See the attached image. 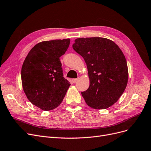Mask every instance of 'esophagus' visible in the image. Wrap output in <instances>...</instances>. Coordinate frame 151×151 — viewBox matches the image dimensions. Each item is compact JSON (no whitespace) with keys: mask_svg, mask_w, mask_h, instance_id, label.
I'll use <instances>...</instances> for the list:
<instances>
[{"mask_svg":"<svg viewBox=\"0 0 151 151\" xmlns=\"http://www.w3.org/2000/svg\"><path fill=\"white\" fill-rule=\"evenodd\" d=\"M78 80H79V78H75V79H73V83H76L78 81Z\"/></svg>","mask_w":151,"mask_h":151,"instance_id":"34e87169","label":"esophagus"}]
</instances>
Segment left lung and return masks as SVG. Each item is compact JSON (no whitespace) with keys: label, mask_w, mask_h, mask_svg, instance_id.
<instances>
[{"label":"left lung","mask_w":151,"mask_h":151,"mask_svg":"<svg viewBox=\"0 0 151 151\" xmlns=\"http://www.w3.org/2000/svg\"><path fill=\"white\" fill-rule=\"evenodd\" d=\"M73 48L87 66L90 86L81 92L86 103L96 109L113 105L128 81L127 61L121 50L112 40L101 37L77 38Z\"/></svg>","instance_id":"obj_1"}]
</instances>
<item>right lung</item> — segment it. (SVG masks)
I'll use <instances>...</instances> for the list:
<instances>
[{
    "label": "right lung",
    "mask_w": 151,
    "mask_h": 151,
    "mask_svg": "<svg viewBox=\"0 0 151 151\" xmlns=\"http://www.w3.org/2000/svg\"><path fill=\"white\" fill-rule=\"evenodd\" d=\"M70 43L69 38L38 43L24 61L21 70L24 91L28 99L43 111L57 108L71 85L63 77L60 60Z\"/></svg>",
    "instance_id": "add662e5"
}]
</instances>
